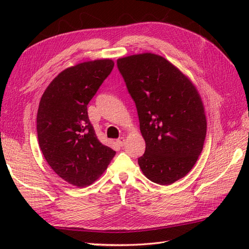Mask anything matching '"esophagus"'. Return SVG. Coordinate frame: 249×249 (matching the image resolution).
Segmentation results:
<instances>
[{
	"label": "esophagus",
	"instance_id": "obj_1",
	"mask_svg": "<svg viewBox=\"0 0 249 249\" xmlns=\"http://www.w3.org/2000/svg\"><path fill=\"white\" fill-rule=\"evenodd\" d=\"M125 138L124 137H121V138H119L118 140H116V143H118L120 146H123L125 144Z\"/></svg>",
	"mask_w": 249,
	"mask_h": 249
}]
</instances>
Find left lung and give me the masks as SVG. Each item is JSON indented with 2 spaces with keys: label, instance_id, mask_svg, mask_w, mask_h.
Returning <instances> with one entry per match:
<instances>
[{
  "label": "left lung",
  "instance_id": "obj_1",
  "mask_svg": "<svg viewBox=\"0 0 249 249\" xmlns=\"http://www.w3.org/2000/svg\"><path fill=\"white\" fill-rule=\"evenodd\" d=\"M145 141L138 163L150 181L170 185L192 170L203 149L206 119L193 82L165 57L134 54L118 60Z\"/></svg>",
  "mask_w": 249,
  "mask_h": 249
}]
</instances>
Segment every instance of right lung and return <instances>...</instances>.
Masks as SVG:
<instances>
[{
	"label": "right lung",
	"mask_w": 249,
	"mask_h": 249,
	"mask_svg": "<svg viewBox=\"0 0 249 249\" xmlns=\"http://www.w3.org/2000/svg\"><path fill=\"white\" fill-rule=\"evenodd\" d=\"M110 59L79 63L61 71L46 89L37 111V137L57 176L77 187L93 184L115 151L97 139L88 104L112 68Z\"/></svg>",
	"instance_id": "1"
}]
</instances>
